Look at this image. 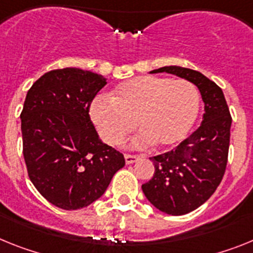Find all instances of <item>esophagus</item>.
<instances>
[{"instance_id":"esophagus-1","label":"esophagus","mask_w":253,"mask_h":253,"mask_svg":"<svg viewBox=\"0 0 253 253\" xmlns=\"http://www.w3.org/2000/svg\"><path fill=\"white\" fill-rule=\"evenodd\" d=\"M139 159H140L139 155H129V154H126V155H125L126 164H132V163H135V162H137Z\"/></svg>"}]
</instances>
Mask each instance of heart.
<instances>
[{"label":"heart","mask_w":253,"mask_h":253,"mask_svg":"<svg viewBox=\"0 0 253 253\" xmlns=\"http://www.w3.org/2000/svg\"><path fill=\"white\" fill-rule=\"evenodd\" d=\"M200 109L197 87L184 79L137 76L118 85L112 99L98 98L90 108V117L107 144L118 145L136 126L133 148L154 142L159 148L174 146L191 131Z\"/></svg>","instance_id":"b5f03b06"}]
</instances>
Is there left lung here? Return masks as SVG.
<instances>
[{
  "label": "left lung",
  "instance_id": "1",
  "mask_svg": "<svg viewBox=\"0 0 253 253\" xmlns=\"http://www.w3.org/2000/svg\"><path fill=\"white\" fill-rule=\"evenodd\" d=\"M167 72L196 85L205 104L203 122L173 150L150 158L155 172L142 184V192L158 210L184 215L208 201L221 182L229 150L230 117L223 90L201 72L181 66H166Z\"/></svg>",
  "mask_w": 253,
  "mask_h": 253
}]
</instances>
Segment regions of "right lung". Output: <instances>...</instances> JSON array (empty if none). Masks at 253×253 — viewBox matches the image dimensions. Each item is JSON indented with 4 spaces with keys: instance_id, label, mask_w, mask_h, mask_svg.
Returning a JSON list of instances; mask_svg holds the SVG:
<instances>
[{
    "instance_id": "1",
    "label": "right lung",
    "mask_w": 253,
    "mask_h": 253,
    "mask_svg": "<svg viewBox=\"0 0 253 253\" xmlns=\"http://www.w3.org/2000/svg\"><path fill=\"white\" fill-rule=\"evenodd\" d=\"M105 84L103 75L66 67L41 76L26 94L20 118L28 174L42 196L63 210L96 201L125 166L90 121V104Z\"/></svg>"
}]
</instances>
